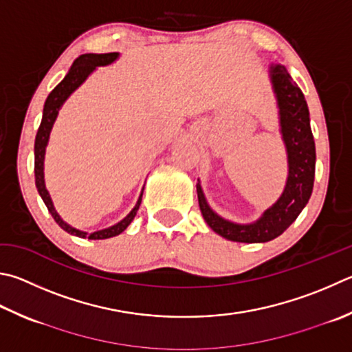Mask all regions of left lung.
<instances>
[{
	"label": "left lung",
	"instance_id": "8db88e82",
	"mask_svg": "<svg viewBox=\"0 0 352 352\" xmlns=\"http://www.w3.org/2000/svg\"><path fill=\"white\" fill-rule=\"evenodd\" d=\"M271 80L277 94L280 124L287 151L289 175L278 201L252 225H235L223 220L208 206L197 184L198 206L214 232L240 243H265L282 235L308 203L314 188L316 144L309 126V111L303 92L283 66L271 67Z\"/></svg>",
	"mask_w": 352,
	"mask_h": 352
}]
</instances>
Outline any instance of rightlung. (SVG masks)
Here are the masks:
<instances>
[{
  "label": "right lung",
  "instance_id": "add662e5",
  "mask_svg": "<svg viewBox=\"0 0 352 352\" xmlns=\"http://www.w3.org/2000/svg\"><path fill=\"white\" fill-rule=\"evenodd\" d=\"M118 54L117 52H111V54H85L80 55L78 58L74 61L72 67L67 72V75L63 78V81L56 86L52 92L49 94V97L44 103V109H43V120L41 124L38 127L36 137H35V183H36V189L40 192L44 204H46L49 212L52 214L54 220L58 223L61 229H65L66 232L76 235V237L81 239H91V240H103V239H111L115 237L124 231V229L131 225V221L133 220V217L137 215V210L140 208V203H142V195H140L138 201L135 204V208L131 210V214L126 217V219L117 223L115 226H111L107 229H103V231H97L92 234L87 232H81L78 229H75L72 226H69L67 223L61 220V217L56 214V210L52 204V200H50V195L46 189V184H44V152H46V146H47V140H49V133L50 129H52L54 121L58 115V111L61 104L65 103L66 98L72 94L76 87H78L82 81L87 78V75L92 72V70L97 66H106L112 63L115 58H117Z\"/></svg>",
  "mask_w": 352,
  "mask_h": 352
}]
</instances>
